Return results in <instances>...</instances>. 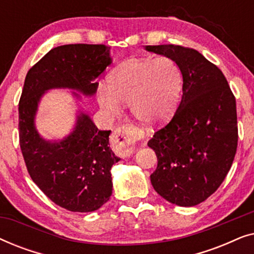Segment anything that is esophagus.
I'll use <instances>...</instances> for the list:
<instances>
[{"instance_id": "esophagus-1", "label": "esophagus", "mask_w": 254, "mask_h": 254, "mask_svg": "<svg viewBox=\"0 0 254 254\" xmlns=\"http://www.w3.org/2000/svg\"><path fill=\"white\" fill-rule=\"evenodd\" d=\"M140 136V131L131 125L119 127L113 134V145L117 154L121 157H129L134 152L135 143Z\"/></svg>"}]
</instances>
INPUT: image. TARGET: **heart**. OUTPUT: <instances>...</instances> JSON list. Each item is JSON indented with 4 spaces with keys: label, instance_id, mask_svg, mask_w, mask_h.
<instances>
[{
    "label": "heart",
    "instance_id": "heart-1",
    "mask_svg": "<svg viewBox=\"0 0 254 254\" xmlns=\"http://www.w3.org/2000/svg\"><path fill=\"white\" fill-rule=\"evenodd\" d=\"M182 89V71L171 59H130L111 72L109 86H99L98 102L112 116L129 104L140 123L155 126L173 116Z\"/></svg>",
    "mask_w": 254,
    "mask_h": 254
}]
</instances>
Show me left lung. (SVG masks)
Segmentation results:
<instances>
[{
	"instance_id": "1",
	"label": "left lung",
	"mask_w": 254,
	"mask_h": 254,
	"mask_svg": "<svg viewBox=\"0 0 254 254\" xmlns=\"http://www.w3.org/2000/svg\"><path fill=\"white\" fill-rule=\"evenodd\" d=\"M145 50L171 59L183 75L178 110L148 142L158 161L152 187L177 206H196L220 187L234 162L235 96L223 72L193 48L158 45Z\"/></svg>"
}]
</instances>
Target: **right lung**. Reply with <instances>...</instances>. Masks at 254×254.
I'll list each match as a JSON object with an SVG mask.
<instances>
[{
	"instance_id": "obj_1",
	"label": "right lung",
	"mask_w": 254,
	"mask_h": 254,
	"mask_svg": "<svg viewBox=\"0 0 254 254\" xmlns=\"http://www.w3.org/2000/svg\"><path fill=\"white\" fill-rule=\"evenodd\" d=\"M112 64L105 45H64L51 50L27 72L19 112V144L27 171L55 204L70 211L99 209L112 195L111 168L120 161L109 147L111 130H99L89 114L78 111L75 127L62 140H45L36 128L45 92L70 89L91 97L99 75ZM75 91H77L75 93Z\"/></svg>"
}]
</instances>
